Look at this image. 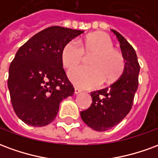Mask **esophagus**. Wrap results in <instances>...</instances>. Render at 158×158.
I'll return each instance as SVG.
<instances>
[{"mask_svg":"<svg viewBox=\"0 0 158 158\" xmlns=\"http://www.w3.org/2000/svg\"><path fill=\"white\" fill-rule=\"evenodd\" d=\"M80 92H81L80 89H78V88H74V94H75V95H78V94H79Z\"/></svg>","mask_w":158,"mask_h":158,"instance_id":"1","label":"esophagus"}]
</instances>
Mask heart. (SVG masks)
Returning a JSON list of instances; mask_svg holds the SVG:
<instances>
[{
  "mask_svg": "<svg viewBox=\"0 0 158 158\" xmlns=\"http://www.w3.org/2000/svg\"><path fill=\"white\" fill-rule=\"evenodd\" d=\"M84 53H94L89 60V66H79L69 72L70 80L81 89H94L103 82H114L124 71V57L114 49V43L106 34H90L79 43L77 40H69L62 50V65L66 69L74 67L82 61Z\"/></svg>",
  "mask_w": 158,
  "mask_h": 158,
  "instance_id": "heart-1",
  "label": "heart"
}]
</instances>
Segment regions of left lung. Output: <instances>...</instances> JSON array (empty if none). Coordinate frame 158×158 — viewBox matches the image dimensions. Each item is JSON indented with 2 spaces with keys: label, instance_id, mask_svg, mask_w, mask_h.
<instances>
[{
  "label": "left lung",
  "instance_id": "obj_1",
  "mask_svg": "<svg viewBox=\"0 0 158 158\" xmlns=\"http://www.w3.org/2000/svg\"><path fill=\"white\" fill-rule=\"evenodd\" d=\"M120 43L125 68L121 77L105 89L90 93L92 103L80 113L84 122L96 131H106L124 118L133 105L138 89L139 65L132 45L116 30L112 29Z\"/></svg>",
  "mask_w": 158,
  "mask_h": 158
}]
</instances>
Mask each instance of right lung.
<instances>
[{"instance_id":"add662e5","label":"right lung","mask_w":158,"mask_h":158,"mask_svg":"<svg viewBox=\"0 0 158 158\" xmlns=\"http://www.w3.org/2000/svg\"><path fill=\"white\" fill-rule=\"evenodd\" d=\"M82 33L60 26L49 27L17 52L9 68L7 86L13 110L26 124H49L56 117L61 102L73 95L61 53L65 44Z\"/></svg>"}]
</instances>
